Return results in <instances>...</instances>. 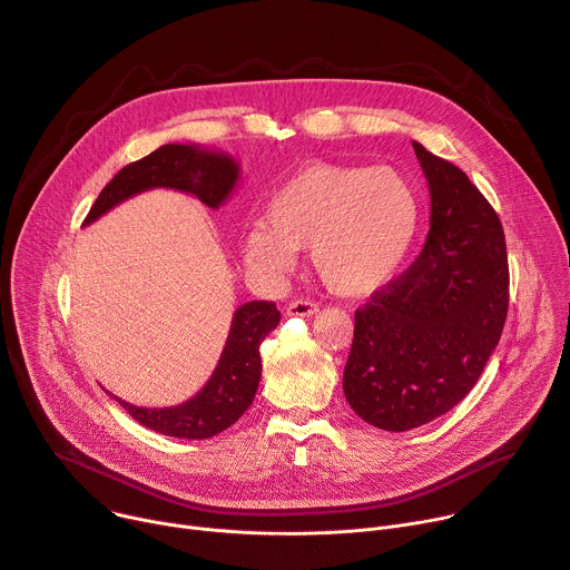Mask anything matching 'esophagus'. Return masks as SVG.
Listing matches in <instances>:
<instances>
[{"label": "esophagus", "instance_id": "34e87169", "mask_svg": "<svg viewBox=\"0 0 570 570\" xmlns=\"http://www.w3.org/2000/svg\"><path fill=\"white\" fill-rule=\"evenodd\" d=\"M317 313V304L311 299H295L286 306V315H297V317H308Z\"/></svg>", "mask_w": 570, "mask_h": 570}]
</instances>
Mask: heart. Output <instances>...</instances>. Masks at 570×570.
<instances>
[{
    "mask_svg": "<svg viewBox=\"0 0 570 570\" xmlns=\"http://www.w3.org/2000/svg\"><path fill=\"white\" fill-rule=\"evenodd\" d=\"M264 223L240 243L253 268L284 275L295 253L311 248L324 286L363 297L383 288L409 257L420 229V200L394 169L315 161L273 194Z\"/></svg>",
    "mask_w": 570,
    "mask_h": 570,
    "instance_id": "obj_1",
    "label": "heart"
}]
</instances>
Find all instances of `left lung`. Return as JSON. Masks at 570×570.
Listing matches in <instances>:
<instances>
[{
    "instance_id": "left-lung-1",
    "label": "left lung",
    "mask_w": 570,
    "mask_h": 570,
    "mask_svg": "<svg viewBox=\"0 0 570 570\" xmlns=\"http://www.w3.org/2000/svg\"><path fill=\"white\" fill-rule=\"evenodd\" d=\"M429 180L422 255L356 311L345 399L367 424L403 433L471 392L508 317V248L494 207L464 171L413 141Z\"/></svg>"
}]
</instances>
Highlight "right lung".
<instances>
[{
  "instance_id": "1",
  "label": "right lung",
  "mask_w": 570,
  "mask_h": 570,
  "mask_svg": "<svg viewBox=\"0 0 570 570\" xmlns=\"http://www.w3.org/2000/svg\"><path fill=\"white\" fill-rule=\"evenodd\" d=\"M240 178L238 161L198 144H165L124 167L99 194L86 225L124 200L150 191L176 189L218 209ZM275 302H246L232 315V327L209 381L191 399L169 409H141L108 394L141 426L180 440H207L229 429L250 409L262 379L259 345L279 324Z\"/></svg>"
}]
</instances>
